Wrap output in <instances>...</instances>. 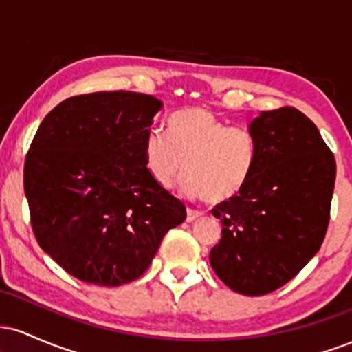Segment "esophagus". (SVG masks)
Returning <instances> with one entry per match:
<instances>
[{
	"instance_id": "34e87169",
	"label": "esophagus",
	"mask_w": 352,
	"mask_h": 352,
	"mask_svg": "<svg viewBox=\"0 0 352 352\" xmlns=\"http://www.w3.org/2000/svg\"><path fill=\"white\" fill-rule=\"evenodd\" d=\"M201 215H204V213L199 212V210L188 208V210H187V221H188V223H190V221H195L197 218H200Z\"/></svg>"
}]
</instances>
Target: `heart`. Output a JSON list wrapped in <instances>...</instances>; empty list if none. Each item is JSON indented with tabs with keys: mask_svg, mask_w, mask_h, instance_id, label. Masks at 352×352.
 Masks as SVG:
<instances>
[{
	"mask_svg": "<svg viewBox=\"0 0 352 352\" xmlns=\"http://www.w3.org/2000/svg\"><path fill=\"white\" fill-rule=\"evenodd\" d=\"M167 135L151 132L144 142L145 168L160 188H172L185 173L188 197L221 204L248 185L256 164L248 131L228 127L207 107H185L168 117Z\"/></svg>",
	"mask_w": 352,
	"mask_h": 352,
	"instance_id": "b5f03b06",
	"label": "heart"
}]
</instances>
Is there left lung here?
<instances>
[{"label":"left lung","mask_w":352,"mask_h":352,"mask_svg":"<svg viewBox=\"0 0 352 352\" xmlns=\"http://www.w3.org/2000/svg\"><path fill=\"white\" fill-rule=\"evenodd\" d=\"M248 129L256 164L241 193L212 210L221 240L210 265L230 289L261 296L293 280L321 248L336 160L316 125L294 107L260 112Z\"/></svg>","instance_id":"1"}]
</instances>
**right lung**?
Masks as SVG:
<instances>
[{
	"label": "right lung",
	"mask_w": 352,
	"mask_h": 352,
	"mask_svg": "<svg viewBox=\"0 0 352 352\" xmlns=\"http://www.w3.org/2000/svg\"><path fill=\"white\" fill-rule=\"evenodd\" d=\"M162 106L131 91L74 96L44 117L31 142L24 193L34 236L80 281L137 280L165 233L187 217L144 164L145 137Z\"/></svg>",
	"instance_id": "1"
}]
</instances>
